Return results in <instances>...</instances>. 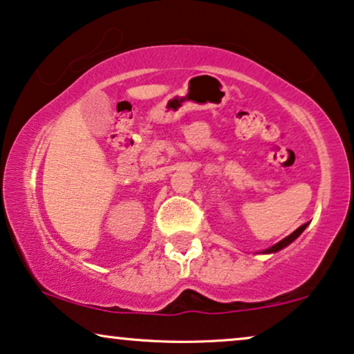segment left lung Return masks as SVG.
I'll use <instances>...</instances> for the list:
<instances>
[{"instance_id": "obj_1", "label": "left lung", "mask_w": 354, "mask_h": 354, "mask_svg": "<svg viewBox=\"0 0 354 354\" xmlns=\"http://www.w3.org/2000/svg\"><path fill=\"white\" fill-rule=\"evenodd\" d=\"M306 227H307V223H306V225H301V227H299V229H297V230H294V232H292V234H290V235H288V236H286V239H283V240H281V241H277V243H276V245H272V247H270V248H266V250H263V252H259V253H261V254H270V253H276V252H279V250H283V248H286V247H288V245H290V243H292V241H294V240H296V239H297V236H299V235H301L304 230H306Z\"/></svg>"}]
</instances>
